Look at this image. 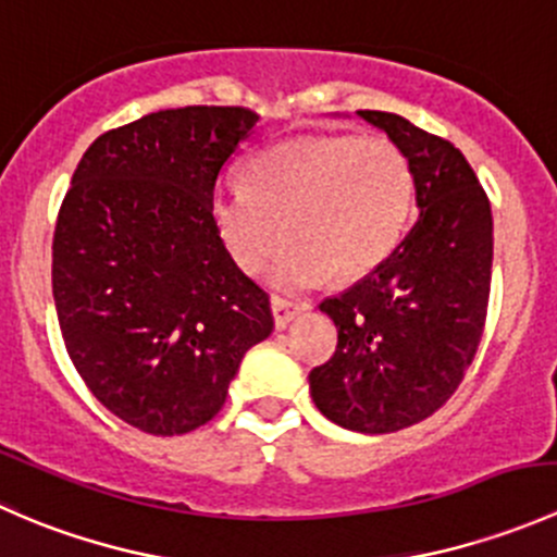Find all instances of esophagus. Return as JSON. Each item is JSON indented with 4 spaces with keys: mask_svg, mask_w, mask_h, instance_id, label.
Returning a JSON list of instances; mask_svg holds the SVG:
<instances>
[{
    "mask_svg": "<svg viewBox=\"0 0 557 557\" xmlns=\"http://www.w3.org/2000/svg\"><path fill=\"white\" fill-rule=\"evenodd\" d=\"M305 310H307V305H296V301L280 299V296H274L272 299V314H274V325H277V329H285V325H288L296 314L305 312Z\"/></svg>",
    "mask_w": 557,
    "mask_h": 557,
    "instance_id": "1",
    "label": "esophagus"
}]
</instances>
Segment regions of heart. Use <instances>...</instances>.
<instances>
[{
    "label": "heart",
    "instance_id": "b5f03b06",
    "mask_svg": "<svg viewBox=\"0 0 557 557\" xmlns=\"http://www.w3.org/2000/svg\"><path fill=\"white\" fill-rule=\"evenodd\" d=\"M247 185L212 194V223L245 272L269 267L283 290L318 285L325 274L356 280L396 250L414 205L412 164L396 143L352 134L283 139L247 164Z\"/></svg>",
    "mask_w": 557,
    "mask_h": 557
}]
</instances>
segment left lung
<instances>
[{
    "instance_id": "1",
    "label": "left lung",
    "mask_w": 557,
    "mask_h": 557,
    "mask_svg": "<svg viewBox=\"0 0 557 557\" xmlns=\"http://www.w3.org/2000/svg\"><path fill=\"white\" fill-rule=\"evenodd\" d=\"M404 150L418 223L374 272L320 301L336 350L310 372L312 401L358 434H393L434 414L474 361L493 267L491 201L447 139L396 112L358 110Z\"/></svg>"
}]
</instances>
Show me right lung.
I'll use <instances>...</instances> for the list:
<instances>
[{
    "instance_id": "obj_1",
    "label": "right lung",
    "mask_w": 557,
    "mask_h": 557,
    "mask_svg": "<svg viewBox=\"0 0 557 557\" xmlns=\"http://www.w3.org/2000/svg\"><path fill=\"white\" fill-rule=\"evenodd\" d=\"M245 107H177L83 153L53 234V301L94 396L134 429L188 434L221 412L274 329L267 290L212 223L226 161L256 128Z\"/></svg>"
}]
</instances>
